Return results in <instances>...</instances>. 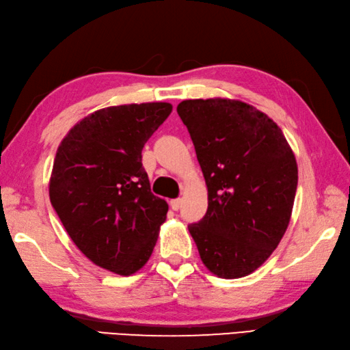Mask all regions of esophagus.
Here are the masks:
<instances>
[{
    "label": "esophagus",
    "instance_id": "1",
    "mask_svg": "<svg viewBox=\"0 0 350 350\" xmlns=\"http://www.w3.org/2000/svg\"><path fill=\"white\" fill-rule=\"evenodd\" d=\"M180 205H182V200L180 199H173L170 202V206L174 209V211H177V209L180 208Z\"/></svg>",
    "mask_w": 350,
    "mask_h": 350
}]
</instances>
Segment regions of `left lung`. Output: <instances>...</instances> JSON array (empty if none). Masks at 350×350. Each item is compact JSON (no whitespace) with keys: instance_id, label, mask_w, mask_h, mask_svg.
Instances as JSON below:
<instances>
[{"instance_id":"1","label":"left lung","mask_w":350,"mask_h":350,"mask_svg":"<svg viewBox=\"0 0 350 350\" xmlns=\"http://www.w3.org/2000/svg\"><path fill=\"white\" fill-rule=\"evenodd\" d=\"M177 113L208 187L206 214L188 230L213 274L245 277L266 262L289 225L294 153L274 120L240 100H182Z\"/></svg>"}]
</instances>
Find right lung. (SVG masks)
<instances>
[{
	"label": "right lung",
	"instance_id": "1",
	"mask_svg": "<svg viewBox=\"0 0 350 350\" xmlns=\"http://www.w3.org/2000/svg\"><path fill=\"white\" fill-rule=\"evenodd\" d=\"M171 109L147 103L98 110L56 151L52 206L82 254L119 275L147 263L167 217L168 203L151 193L142 148Z\"/></svg>",
	"mask_w": 350,
	"mask_h": 350
}]
</instances>
